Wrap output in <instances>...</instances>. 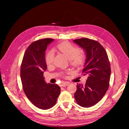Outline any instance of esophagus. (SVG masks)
Returning a JSON list of instances; mask_svg holds the SVG:
<instances>
[{
	"label": "esophagus",
	"mask_w": 129,
	"mask_h": 129,
	"mask_svg": "<svg viewBox=\"0 0 129 129\" xmlns=\"http://www.w3.org/2000/svg\"><path fill=\"white\" fill-rule=\"evenodd\" d=\"M69 83L68 82H62L60 84V85L61 87H66L67 86V85L69 84Z\"/></svg>",
	"instance_id": "34e87169"
}]
</instances>
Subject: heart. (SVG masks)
Returning <instances> with one entry per match:
<instances>
[{
	"label": "heart",
	"instance_id": "obj_1",
	"mask_svg": "<svg viewBox=\"0 0 129 129\" xmlns=\"http://www.w3.org/2000/svg\"><path fill=\"white\" fill-rule=\"evenodd\" d=\"M58 49L70 60L71 64L74 67L79 68L83 66L85 61V55L80 53L81 50L77 46L68 42H63L58 46ZM54 54L49 51L46 56V62L47 65H51L54 61Z\"/></svg>",
	"mask_w": 129,
	"mask_h": 129
}]
</instances>
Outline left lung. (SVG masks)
<instances>
[{
	"instance_id": "1",
	"label": "left lung",
	"mask_w": 129,
	"mask_h": 129,
	"mask_svg": "<svg viewBox=\"0 0 129 129\" xmlns=\"http://www.w3.org/2000/svg\"><path fill=\"white\" fill-rule=\"evenodd\" d=\"M73 41L85 50L86 59L82 73L88 75L84 85L77 84L74 97L81 107H91L103 98L109 88L110 62L105 49L97 41L81 38Z\"/></svg>"
}]
</instances>
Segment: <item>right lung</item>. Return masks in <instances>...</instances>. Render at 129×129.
Wrapping results in <instances>:
<instances>
[{"mask_svg": "<svg viewBox=\"0 0 129 129\" xmlns=\"http://www.w3.org/2000/svg\"><path fill=\"white\" fill-rule=\"evenodd\" d=\"M53 40L46 38L32 43L26 50L21 65L20 77L25 95L35 106L43 110L55 104L61 91L57 84H47L44 77L47 69L45 50Z\"/></svg>", "mask_w": 129, "mask_h": 129, "instance_id": "right-lung-1", "label": "right lung"}]
</instances>
